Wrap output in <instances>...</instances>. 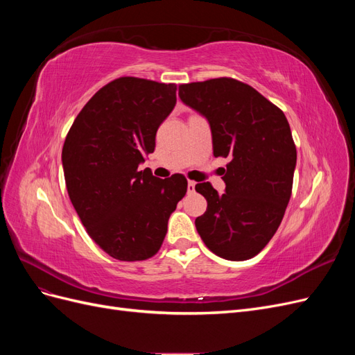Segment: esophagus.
I'll list each match as a JSON object with an SVG mask.
<instances>
[{
  "label": "esophagus",
  "instance_id": "esophagus-1",
  "mask_svg": "<svg viewBox=\"0 0 355 355\" xmlns=\"http://www.w3.org/2000/svg\"><path fill=\"white\" fill-rule=\"evenodd\" d=\"M194 191H196V182L189 180V182H188V192L191 194V192H194Z\"/></svg>",
  "mask_w": 355,
  "mask_h": 355
}]
</instances>
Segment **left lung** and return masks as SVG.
Wrapping results in <instances>:
<instances>
[{"label":"left lung","instance_id":"8db88e82","mask_svg":"<svg viewBox=\"0 0 355 355\" xmlns=\"http://www.w3.org/2000/svg\"><path fill=\"white\" fill-rule=\"evenodd\" d=\"M179 98L206 116L213 155L230 158L225 192L196 185L207 210L196 219L201 240L228 261L256 256L274 237L292 196L296 146L286 115L249 84L214 78L179 85Z\"/></svg>","mask_w":355,"mask_h":355}]
</instances>
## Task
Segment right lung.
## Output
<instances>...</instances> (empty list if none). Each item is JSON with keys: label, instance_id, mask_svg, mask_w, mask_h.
<instances>
[{"label": "right lung", "instance_id": "obj_1", "mask_svg": "<svg viewBox=\"0 0 355 355\" xmlns=\"http://www.w3.org/2000/svg\"><path fill=\"white\" fill-rule=\"evenodd\" d=\"M176 105V84L121 77L85 103L69 128L62 166L72 206L90 239L114 259L154 256L170 214L185 197V176L139 170Z\"/></svg>", "mask_w": 355, "mask_h": 355}]
</instances>
